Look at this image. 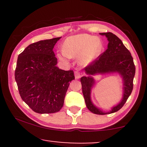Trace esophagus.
I'll list each match as a JSON object with an SVG mask.
<instances>
[{
    "label": "esophagus",
    "instance_id": "obj_1",
    "mask_svg": "<svg viewBox=\"0 0 147 147\" xmlns=\"http://www.w3.org/2000/svg\"><path fill=\"white\" fill-rule=\"evenodd\" d=\"M75 78L76 79H80V78H81V74H80V72L78 71H75Z\"/></svg>",
    "mask_w": 147,
    "mask_h": 147
}]
</instances>
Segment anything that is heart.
I'll use <instances>...</instances> for the list:
<instances>
[{
  "instance_id": "heart-1",
  "label": "heart",
  "mask_w": 147,
  "mask_h": 147,
  "mask_svg": "<svg viewBox=\"0 0 147 147\" xmlns=\"http://www.w3.org/2000/svg\"><path fill=\"white\" fill-rule=\"evenodd\" d=\"M103 45L99 38L88 34L70 36L63 44V51L57 53L63 61L68 58L78 57V63L87 66L94 61L102 53Z\"/></svg>"
}]
</instances>
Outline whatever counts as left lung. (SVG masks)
Listing matches in <instances>:
<instances>
[{
    "instance_id": "obj_1",
    "label": "left lung",
    "mask_w": 147,
    "mask_h": 147,
    "mask_svg": "<svg viewBox=\"0 0 147 147\" xmlns=\"http://www.w3.org/2000/svg\"><path fill=\"white\" fill-rule=\"evenodd\" d=\"M100 34L107 37L108 41L107 49L84 68L86 74L89 76L82 77L80 81L88 109L94 114L104 115L118 111L126 103L133 89L135 65L130 52L117 36L110 32ZM110 73H118L123 78V97L120 103L112 108L110 112L104 113L96 107L91 100V90L95 81L90 76Z\"/></svg>"
}]
</instances>
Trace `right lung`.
Segmentation results:
<instances>
[{
	"label": "right lung",
	"instance_id": "right-lung-1",
	"mask_svg": "<svg viewBox=\"0 0 147 147\" xmlns=\"http://www.w3.org/2000/svg\"><path fill=\"white\" fill-rule=\"evenodd\" d=\"M61 37L32 43L20 53L15 78L22 100L39 114L59 112L63 107L73 70L57 67L53 49Z\"/></svg>",
	"mask_w": 147,
	"mask_h": 147
}]
</instances>
